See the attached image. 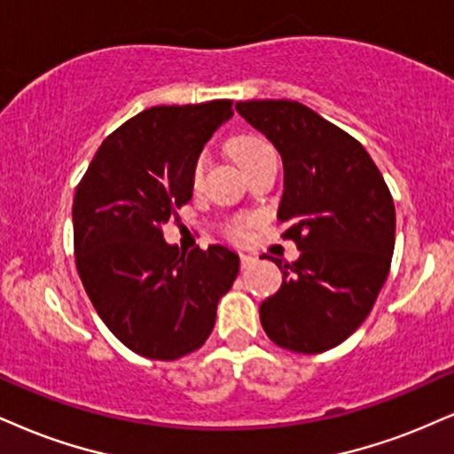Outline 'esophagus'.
Returning <instances> with one entry per match:
<instances>
[{
  "mask_svg": "<svg viewBox=\"0 0 454 454\" xmlns=\"http://www.w3.org/2000/svg\"><path fill=\"white\" fill-rule=\"evenodd\" d=\"M239 261H242V267L246 270V267H248V265H253V262H254V256H253V254H246V253H242V254H239Z\"/></svg>",
  "mask_w": 454,
  "mask_h": 454,
  "instance_id": "esophagus-1",
  "label": "esophagus"
}]
</instances>
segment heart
I'll use <instances>...</instances> for the list:
<instances>
[{"label":"heart","instance_id":"1","mask_svg":"<svg viewBox=\"0 0 454 454\" xmlns=\"http://www.w3.org/2000/svg\"><path fill=\"white\" fill-rule=\"evenodd\" d=\"M233 153H236V160L242 164V168H246V166L254 164L256 160L267 158V155H276V151H273L270 143L262 141V138L246 137V138H239V141L233 143ZM206 170H208V155L201 153L193 164V172H192L193 187H200L201 181H204V176H206ZM233 233H236V236H242L244 227L236 225L233 227Z\"/></svg>","mask_w":454,"mask_h":454}]
</instances>
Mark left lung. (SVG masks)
<instances>
[{
	"instance_id": "8db88e82",
	"label": "left lung",
	"mask_w": 454,
	"mask_h": 454,
	"mask_svg": "<svg viewBox=\"0 0 454 454\" xmlns=\"http://www.w3.org/2000/svg\"><path fill=\"white\" fill-rule=\"evenodd\" d=\"M238 114L265 134L284 164L278 218L301 256L273 259L282 286L261 303L273 343L322 354L360 328L387 279L395 208L368 151L296 100H246Z\"/></svg>"
}]
</instances>
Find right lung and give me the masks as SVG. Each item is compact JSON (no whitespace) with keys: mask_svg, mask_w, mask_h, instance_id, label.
<instances>
[{"mask_svg":"<svg viewBox=\"0 0 454 454\" xmlns=\"http://www.w3.org/2000/svg\"><path fill=\"white\" fill-rule=\"evenodd\" d=\"M231 100L161 105L100 145L73 198V246L100 320L134 354L178 360L210 337L216 305L239 271L225 246L184 254L161 225L193 195L204 145L233 115Z\"/></svg>","mask_w":454,"mask_h":454,"instance_id":"right-lung-1","label":"right lung"}]
</instances>
